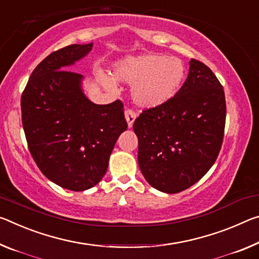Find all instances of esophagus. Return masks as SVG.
I'll return each mask as SVG.
<instances>
[{"label":"esophagus","instance_id":"34e87169","mask_svg":"<svg viewBox=\"0 0 259 259\" xmlns=\"http://www.w3.org/2000/svg\"><path fill=\"white\" fill-rule=\"evenodd\" d=\"M124 115H125V120H126V122H128V126H129V128H133L134 122L137 117L136 113H135L133 109H125Z\"/></svg>","mask_w":259,"mask_h":259}]
</instances>
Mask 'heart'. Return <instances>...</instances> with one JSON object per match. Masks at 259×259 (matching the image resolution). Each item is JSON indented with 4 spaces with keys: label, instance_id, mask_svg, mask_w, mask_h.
Returning a JSON list of instances; mask_svg holds the SVG:
<instances>
[{
    "label": "heart",
    "instance_id": "obj_1",
    "mask_svg": "<svg viewBox=\"0 0 259 259\" xmlns=\"http://www.w3.org/2000/svg\"><path fill=\"white\" fill-rule=\"evenodd\" d=\"M114 77L118 81L134 84L131 97L137 106L154 108L178 93L186 77V67L178 57L143 54L126 57L115 64ZM100 80L107 89H115L112 78L101 76Z\"/></svg>",
    "mask_w": 259,
    "mask_h": 259
}]
</instances>
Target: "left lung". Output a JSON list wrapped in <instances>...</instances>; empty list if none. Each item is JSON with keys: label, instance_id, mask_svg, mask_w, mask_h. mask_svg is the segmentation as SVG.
<instances>
[{"label": "left lung", "instance_id": "obj_1", "mask_svg": "<svg viewBox=\"0 0 259 259\" xmlns=\"http://www.w3.org/2000/svg\"><path fill=\"white\" fill-rule=\"evenodd\" d=\"M225 123L223 85L207 65L192 59L180 91L166 104L143 110L134 122L146 181L167 194L194 186L215 162Z\"/></svg>", "mask_w": 259, "mask_h": 259}]
</instances>
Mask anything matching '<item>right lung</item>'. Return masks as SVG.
I'll use <instances>...</instances> for the list:
<instances>
[{
    "mask_svg": "<svg viewBox=\"0 0 259 259\" xmlns=\"http://www.w3.org/2000/svg\"><path fill=\"white\" fill-rule=\"evenodd\" d=\"M92 46L70 45L49 54L32 72L20 99L24 133L36 166L52 182L72 191L100 181L115 143L128 128L121 100L93 104L81 91L83 76L65 70Z\"/></svg>",
    "mask_w": 259,
    "mask_h": 259,
    "instance_id": "add662e5",
    "label": "right lung"
}]
</instances>
